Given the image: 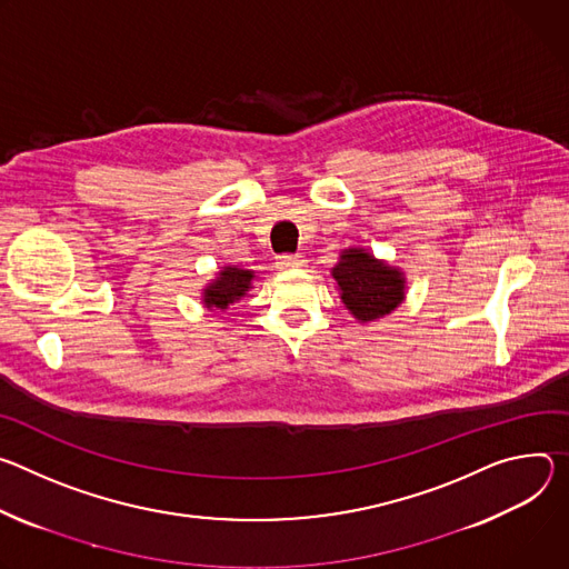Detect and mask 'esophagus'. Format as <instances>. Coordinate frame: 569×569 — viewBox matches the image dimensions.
I'll use <instances>...</instances> for the list:
<instances>
[{
  "mask_svg": "<svg viewBox=\"0 0 569 569\" xmlns=\"http://www.w3.org/2000/svg\"><path fill=\"white\" fill-rule=\"evenodd\" d=\"M276 264L280 271H293V269H302L305 260L300 256H280Z\"/></svg>",
  "mask_w": 569,
  "mask_h": 569,
  "instance_id": "34e87169",
  "label": "esophagus"
}]
</instances>
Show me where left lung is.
Masks as SVG:
<instances>
[{"instance_id":"8db88e82","label":"left lung","mask_w":569,"mask_h":569,"mask_svg":"<svg viewBox=\"0 0 569 569\" xmlns=\"http://www.w3.org/2000/svg\"><path fill=\"white\" fill-rule=\"evenodd\" d=\"M330 273L341 302L361 326L389 317L407 298L405 271L387 260H377L368 248H343Z\"/></svg>"}]
</instances>
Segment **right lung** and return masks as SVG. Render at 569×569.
<instances>
[{
  "instance_id": "right-lung-1",
  "label": "right lung",
  "mask_w": 569,
  "mask_h": 569,
  "mask_svg": "<svg viewBox=\"0 0 569 569\" xmlns=\"http://www.w3.org/2000/svg\"><path fill=\"white\" fill-rule=\"evenodd\" d=\"M258 276L252 269H241L234 264H223L217 276L201 289V302L208 309H221L226 311L232 302L241 300L252 284H256Z\"/></svg>"
}]
</instances>
